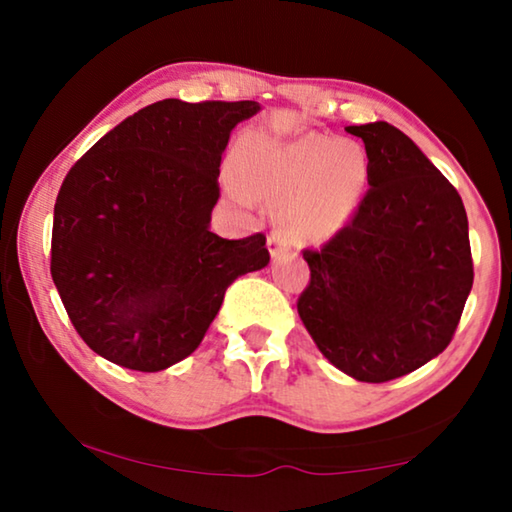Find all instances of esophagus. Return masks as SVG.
Returning a JSON list of instances; mask_svg holds the SVG:
<instances>
[{
  "mask_svg": "<svg viewBox=\"0 0 512 512\" xmlns=\"http://www.w3.org/2000/svg\"><path fill=\"white\" fill-rule=\"evenodd\" d=\"M268 246H271V257L275 259V262L277 259L296 255V250L287 244V239H284L280 232H271V237H268Z\"/></svg>",
  "mask_w": 512,
  "mask_h": 512,
  "instance_id": "1",
  "label": "esophagus"
}]
</instances>
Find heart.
Instances as JSON below:
<instances>
[{"label": "heart", "mask_w": 512, "mask_h": 512, "mask_svg": "<svg viewBox=\"0 0 512 512\" xmlns=\"http://www.w3.org/2000/svg\"><path fill=\"white\" fill-rule=\"evenodd\" d=\"M368 153L359 142L329 135L273 140L250 135L237 155L230 192L250 205L253 196L280 201L277 230L298 246L323 244L352 221L368 187Z\"/></svg>", "instance_id": "b5f03b06"}]
</instances>
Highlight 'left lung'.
<instances>
[{
    "instance_id": "8db88e82",
    "label": "left lung",
    "mask_w": 512,
    "mask_h": 512,
    "mask_svg": "<svg viewBox=\"0 0 512 512\" xmlns=\"http://www.w3.org/2000/svg\"><path fill=\"white\" fill-rule=\"evenodd\" d=\"M366 144L370 189L352 221L305 250L298 314L329 363L381 384L443 352L472 291L467 214L454 185L386 121L348 126Z\"/></svg>"
}]
</instances>
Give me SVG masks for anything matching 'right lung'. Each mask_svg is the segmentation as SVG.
I'll use <instances>...</instances> for the list:
<instances>
[{
  "label": "right lung",
  "mask_w": 512,
  "mask_h": 512,
  "mask_svg": "<svg viewBox=\"0 0 512 512\" xmlns=\"http://www.w3.org/2000/svg\"><path fill=\"white\" fill-rule=\"evenodd\" d=\"M257 101L164 99L112 128L60 185L51 277L88 348L158 372L189 357L225 289L268 264L262 232H210L230 133Z\"/></svg>",
  "instance_id": "obj_1"
}]
</instances>
